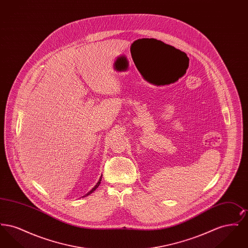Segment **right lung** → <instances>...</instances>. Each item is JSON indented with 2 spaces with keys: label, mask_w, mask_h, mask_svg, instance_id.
Segmentation results:
<instances>
[{
  "label": "right lung",
  "mask_w": 248,
  "mask_h": 248,
  "mask_svg": "<svg viewBox=\"0 0 248 248\" xmlns=\"http://www.w3.org/2000/svg\"><path fill=\"white\" fill-rule=\"evenodd\" d=\"M101 179H102V176H101V177H100V178H99V181H98V182H97V183H96V185H95V186H94V188H93V189H91V190H90V191H89V192H88V193H87V194H86V195H89V194H90V193H92V192H93V191H94V190H95V189H96V188H97V187H98V186H99V184H100V182H101Z\"/></svg>",
  "instance_id": "1"
}]
</instances>
